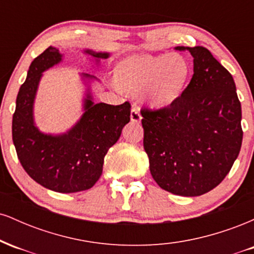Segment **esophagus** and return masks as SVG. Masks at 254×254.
<instances>
[{
    "label": "esophagus",
    "instance_id": "1",
    "mask_svg": "<svg viewBox=\"0 0 254 254\" xmlns=\"http://www.w3.org/2000/svg\"><path fill=\"white\" fill-rule=\"evenodd\" d=\"M130 118H131V122H133V123H141L142 116H141V113H139V110L137 109V107H133V109L131 110Z\"/></svg>",
    "mask_w": 254,
    "mask_h": 254
}]
</instances>
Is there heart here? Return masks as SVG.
I'll list each match as a JSON object with an SVG mask.
<instances>
[{
    "label": "heart",
    "mask_w": 254,
    "mask_h": 254,
    "mask_svg": "<svg viewBox=\"0 0 254 254\" xmlns=\"http://www.w3.org/2000/svg\"><path fill=\"white\" fill-rule=\"evenodd\" d=\"M192 68L180 54L133 55L116 64L113 80L119 90L141 98L154 110L173 106L183 97Z\"/></svg>",
    "instance_id": "obj_1"
}]
</instances>
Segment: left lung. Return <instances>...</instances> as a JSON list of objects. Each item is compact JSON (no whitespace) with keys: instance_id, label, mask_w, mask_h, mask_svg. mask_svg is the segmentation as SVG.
Returning a JSON list of instances; mask_svg holds the SVG:
<instances>
[{"instance_id":"8db88e82","label":"left lung","mask_w":254,"mask_h":254,"mask_svg":"<svg viewBox=\"0 0 254 254\" xmlns=\"http://www.w3.org/2000/svg\"><path fill=\"white\" fill-rule=\"evenodd\" d=\"M176 50L193 57V76L173 106L141 111L143 145L160 188L196 197L216 188L240 153L241 104L233 76L208 49Z\"/></svg>"}]
</instances>
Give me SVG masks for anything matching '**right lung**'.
<instances>
[{
  "mask_svg": "<svg viewBox=\"0 0 254 254\" xmlns=\"http://www.w3.org/2000/svg\"><path fill=\"white\" fill-rule=\"evenodd\" d=\"M84 55L95 64L110 57L109 52L89 49ZM63 61L60 49L49 46L34 58L26 81L20 87L15 112L11 123V135L17 157L24 170L34 182L61 193L88 190L103 173L104 157L121 137L123 127L130 122V104L113 106L94 104L90 83L98 78L80 74L86 86L83 113L68 131L63 133L42 132L34 122V100L43 72Z\"/></svg>",
  "mask_w": 254,
  "mask_h": 254,
  "instance_id": "right-lung-1",
  "label": "right lung"
}]
</instances>
